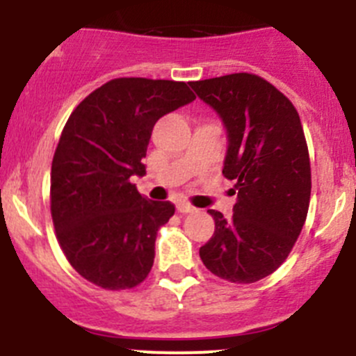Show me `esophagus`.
Returning a JSON list of instances; mask_svg holds the SVG:
<instances>
[{
  "label": "esophagus",
  "mask_w": 356,
  "mask_h": 356,
  "mask_svg": "<svg viewBox=\"0 0 356 356\" xmlns=\"http://www.w3.org/2000/svg\"><path fill=\"white\" fill-rule=\"evenodd\" d=\"M177 210L181 211V213H193V211H196V208L191 207L189 203H186V201H179Z\"/></svg>",
  "instance_id": "esophagus-1"
}]
</instances>
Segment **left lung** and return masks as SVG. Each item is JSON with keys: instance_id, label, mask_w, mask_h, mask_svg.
<instances>
[{"instance_id": "8db88e82", "label": "left lung", "mask_w": 356, "mask_h": 356, "mask_svg": "<svg viewBox=\"0 0 356 356\" xmlns=\"http://www.w3.org/2000/svg\"><path fill=\"white\" fill-rule=\"evenodd\" d=\"M227 132L222 174L236 186L234 215L210 210L215 232L200 248L204 267L250 284L281 267L310 204V158L300 115L270 82L253 74L191 82Z\"/></svg>"}]
</instances>
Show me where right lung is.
Segmentation results:
<instances>
[{
    "instance_id": "obj_1",
    "label": "right lung",
    "mask_w": 356,
    "mask_h": 356,
    "mask_svg": "<svg viewBox=\"0 0 356 356\" xmlns=\"http://www.w3.org/2000/svg\"><path fill=\"white\" fill-rule=\"evenodd\" d=\"M186 82L122 77L68 117L51 163V217L72 267L105 289L134 288L155 260L158 229L175 207L139 195L155 124L195 102Z\"/></svg>"
}]
</instances>
